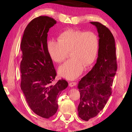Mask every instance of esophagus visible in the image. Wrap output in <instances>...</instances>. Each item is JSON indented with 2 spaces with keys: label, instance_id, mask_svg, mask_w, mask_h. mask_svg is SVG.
Returning a JSON list of instances; mask_svg holds the SVG:
<instances>
[{
  "label": "esophagus",
  "instance_id": "34e87169",
  "mask_svg": "<svg viewBox=\"0 0 132 132\" xmlns=\"http://www.w3.org/2000/svg\"><path fill=\"white\" fill-rule=\"evenodd\" d=\"M76 84H77V83L75 82H70V83L69 84V86H70V87H73V86H74L75 85H76Z\"/></svg>",
  "mask_w": 132,
  "mask_h": 132
}]
</instances>
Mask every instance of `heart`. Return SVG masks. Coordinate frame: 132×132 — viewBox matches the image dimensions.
Segmentation results:
<instances>
[{"label":"heart","instance_id":"obj_1","mask_svg":"<svg viewBox=\"0 0 132 132\" xmlns=\"http://www.w3.org/2000/svg\"><path fill=\"white\" fill-rule=\"evenodd\" d=\"M99 48L97 36L93 32L69 30L62 32L58 41L47 43L50 58L55 63L63 62L70 53V59L58 68L61 77L74 80L80 75L85 66L88 67L96 58Z\"/></svg>","mask_w":132,"mask_h":132}]
</instances>
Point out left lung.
Wrapping results in <instances>:
<instances>
[{"mask_svg":"<svg viewBox=\"0 0 132 132\" xmlns=\"http://www.w3.org/2000/svg\"><path fill=\"white\" fill-rule=\"evenodd\" d=\"M96 27L99 37V48L96 63L79 81L80 93L78 107L79 117L86 121L98 114L112 93L113 77L117 69L115 41L112 34L98 22H90Z\"/></svg>","mask_w":132,"mask_h":132,"instance_id":"left-lung-1","label":"left lung"}]
</instances>
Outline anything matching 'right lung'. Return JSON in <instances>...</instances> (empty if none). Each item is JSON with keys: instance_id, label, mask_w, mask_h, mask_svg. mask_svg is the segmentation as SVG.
Instances as JSON below:
<instances>
[{"instance_id": "add662e5", "label": "right lung", "mask_w": 132, "mask_h": 132, "mask_svg": "<svg viewBox=\"0 0 132 132\" xmlns=\"http://www.w3.org/2000/svg\"><path fill=\"white\" fill-rule=\"evenodd\" d=\"M56 23L46 16L35 18L26 26L21 42V89L30 109L45 118L56 113L58 98L68 85L63 79L51 84L57 73L47 50V33Z\"/></svg>"}]
</instances>
